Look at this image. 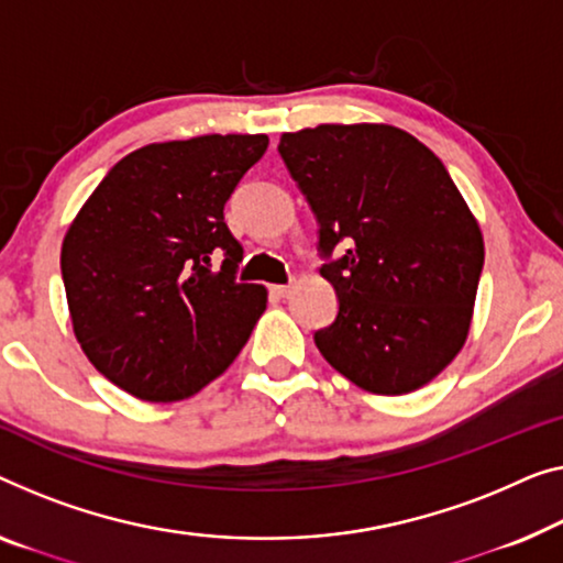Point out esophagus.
<instances>
[{"instance_id":"esophagus-1","label":"esophagus","mask_w":563,"mask_h":563,"mask_svg":"<svg viewBox=\"0 0 563 563\" xmlns=\"http://www.w3.org/2000/svg\"><path fill=\"white\" fill-rule=\"evenodd\" d=\"M271 292H273V296H278V298H288L292 288H290V285H271Z\"/></svg>"}]
</instances>
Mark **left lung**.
I'll list each match as a JSON object with an SVG mask.
<instances>
[{"label": "left lung", "instance_id": "1", "mask_svg": "<svg viewBox=\"0 0 563 563\" xmlns=\"http://www.w3.org/2000/svg\"><path fill=\"white\" fill-rule=\"evenodd\" d=\"M318 224L339 316L316 346L358 389H422L463 351L483 232L438 156L389 123H321L280 136Z\"/></svg>", "mask_w": 563, "mask_h": 563}]
</instances>
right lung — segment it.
<instances>
[{
	"instance_id": "obj_1",
	"label": "right lung",
	"mask_w": 563,
	"mask_h": 563,
	"mask_svg": "<svg viewBox=\"0 0 563 563\" xmlns=\"http://www.w3.org/2000/svg\"><path fill=\"white\" fill-rule=\"evenodd\" d=\"M265 148V133L141 146L67 228L60 267L75 339L136 399L195 397L228 372L265 313V285L234 283L242 245L224 224V205Z\"/></svg>"
}]
</instances>
